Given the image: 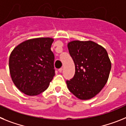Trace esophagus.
Returning <instances> with one entry per match:
<instances>
[{"mask_svg": "<svg viewBox=\"0 0 126 126\" xmlns=\"http://www.w3.org/2000/svg\"><path fill=\"white\" fill-rule=\"evenodd\" d=\"M62 70H63V68H60V69L58 70V72L61 73V72H62Z\"/></svg>", "mask_w": 126, "mask_h": 126, "instance_id": "esophagus-1", "label": "esophagus"}]
</instances>
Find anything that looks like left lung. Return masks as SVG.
Here are the masks:
<instances>
[{
    "label": "left lung",
    "mask_w": 126,
    "mask_h": 126,
    "mask_svg": "<svg viewBox=\"0 0 126 126\" xmlns=\"http://www.w3.org/2000/svg\"><path fill=\"white\" fill-rule=\"evenodd\" d=\"M68 48L75 67L74 77L66 80L68 88L79 99L93 98L109 79L111 62L107 51L93 41L74 40Z\"/></svg>",
    "instance_id": "obj_1"
}]
</instances>
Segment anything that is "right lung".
Wrapping results in <instances>:
<instances>
[{"label":"right lung","mask_w":126,"mask_h":126,"mask_svg":"<svg viewBox=\"0 0 126 126\" xmlns=\"http://www.w3.org/2000/svg\"><path fill=\"white\" fill-rule=\"evenodd\" d=\"M53 39L37 38L21 43L13 49L9 65L13 82L20 91L36 96L46 90L55 75Z\"/></svg>","instance_id":"1"}]
</instances>
